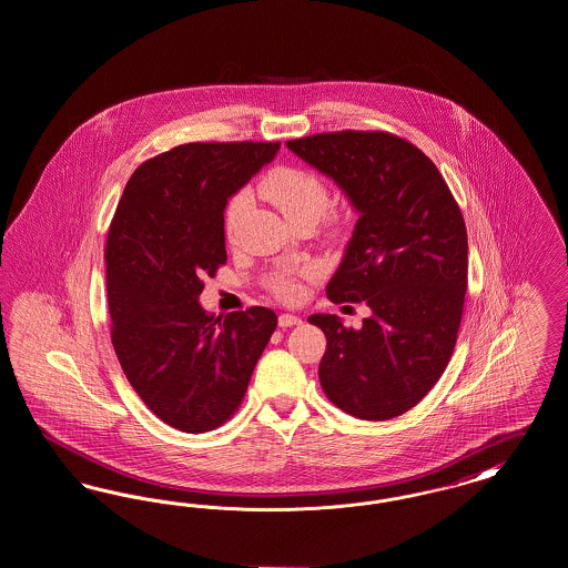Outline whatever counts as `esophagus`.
<instances>
[{"label":"esophagus","instance_id":"34e87169","mask_svg":"<svg viewBox=\"0 0 568 568\" xmlns=\"http://www.w3.org/2000/svg\"><path fill=\"white\" fill-rule=\"evenodd\" d=\"M302 324V320L297 315H290V313H283L278 315V327H292V325Z\"/></svg>","mask_w":568,"mask_h":568}]
</instances>
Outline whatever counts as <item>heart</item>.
Here are the masks:
<instances>
[{
	"instance_id": "b5f03b06",
	"label": "heart",
	"mask_w": 568,
	"mask_h": 568,
	"mask_svg": "<svg viewBox=\"0 0 568 568\" xmlns=\"http://www.w3.org/2000/svg\"><path fill=\"white\" fill-rule=\"evenodd\" d=\"M264 197L272 202L283 215L287 216L294 225L311 221L315 223L320 216L324 215L327 204H329V190L324 179L306 168L300 165H278L272 172H268L260 185ZM251 193L243 190L239 191L227 209H225V230L232 232L244 211L248 209ZM327 225L338 227L341 216L336 213L327 215ZM317 274V268L311 264H302L296 268H285V271L272 272L266 276V290L272 296L281 297L285 302H294L302 296V281L313 278Z\"/></svg>"
}]
</instances>
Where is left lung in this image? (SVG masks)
I'll list each match as a JSON object with an SVG mask.
<instances>
[{
  "instance_id": "8db88e82",
  "label": "left lung",
  "mask_w": 568,
  "mask_h": 568,
  "mask_svg": "<svg viewBox=\"0 0 568 568\" xmlns=\"http://www.w3.org/2000/svg\"><path fill=\"white\" fill-rule=\"evenodd\" d=\"M304 162L334 179L359 219L334 304L366 302L359 329L311 315L324 329L320 381L329 403L385 422L422 403L458 341L468 283V241L458 202L428 155L389 132H324L290 140Z\"/></svg>"
}]
</instances>
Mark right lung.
<instances>
[{"label":"right lung","instance_id":"add662e5","mask_svg":"<svg viewBox=\"0 0 568 568\" xmlns=\"http://www.w3.org/2000/svg\"><path fill=\"white\" fill-rule=\"evenodd\" d=\"M281 142H190L135 168L104 248L110 338L142 403L181 433H209L243 403L271 341L264 306L209 315L197 296L227 262V197Z\"/></svg>","mask_w":568,"mask_h":568}]
</instances>
